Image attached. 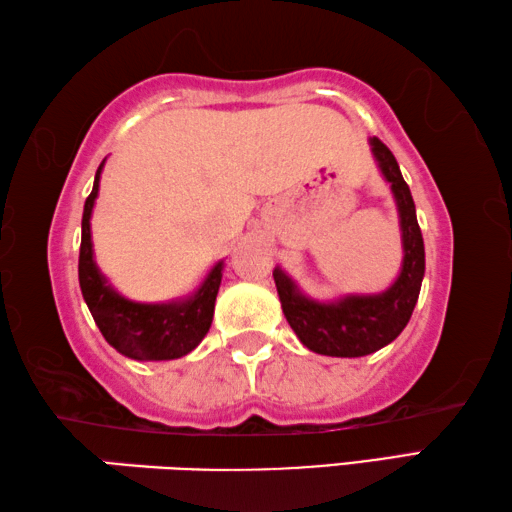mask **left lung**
<instances>
[{
    "label": "left lung",
    "instance_id": "left-lung-1",
    "mask_svg": "<svg viewBox=\"0 0 512 512\" xmlns=\"http://www.w3.org/2000/svg\"><path fill=\"white\" fill-rule=\"evenodd\" d=\"M371 152L396 197L402 231V267L391 288L380 294H348L333 303L308 299L281 267L274 270L283 315L301 344L319 355L362 357L380 351L409 324L425 276V245L414 197L393 152L371 137Z\"/></svg>",
    "mask_w": 512,
    "mask_h": 512
}]
</instances>
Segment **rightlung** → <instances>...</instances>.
Returning a JSON list of instances; mask_svg holds the SVG:
<instances>
[{"label": "right lung", "instance_id": "1", "mask_svg": "<svg viewBox=\"0 0 512 512\" xmlns=\"http://www.w3.org/2000/svg\"><path fill=\"white\" fill-rule=\"evenodd\" d=\"M103 164L105 159L96 170L94 188L85 200L83 211V238H80L78 256V281L83 299L105 342L121 355L139 362L177 360L191 353L209 333L224 263H215L200 288L186 299L137 303L121 297L98 272L92 249V229H89Z\"/></svg>", "mask_w": 512, "mask_h": 512}]
</instances>
